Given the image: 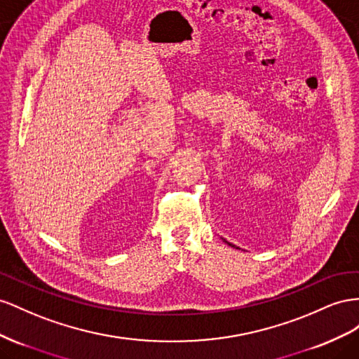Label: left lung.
<instances>
[{
	"instance_id": "obj_1",
	"label": "left lung",
	"mask_w": 359,
	"mask_h": 359,
	"mask_svg": "<svg viewBox=\"0 0 359 359\" xmlns=\"http://www.w3.org/2000/svg\"><path fill=\"white\" fill-rule=\"evenodd\" d=\"M225 242H227V241H225ZM227 243H229V245H230V247H234V245H231V243H230V242H227Z\"/></svg>"
}]
</instances>
